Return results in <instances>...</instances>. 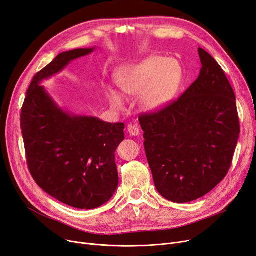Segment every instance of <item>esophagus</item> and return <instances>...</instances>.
Returning <instances> with one entry per match:
<instances>
[{
    "label": "esophagus",
    "mask_w": 256,
    "mask_h": 256,
    "mask_svg": "<svg viewBox=\"0 0 256 256\" xmlns=\"http://www.w3.org/2000/svg\"><path fill=\"white\" fill-rule=\"evenodd\" d=\"M128 134L130 136H138V135H140V130L135 124H130L128 126Z\"/></svg>",
    "instance_id": "esophagus-1"
}]
</instances>
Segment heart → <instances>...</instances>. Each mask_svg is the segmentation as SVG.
I'll return each mask as SVG.
<instances>
[{"label": "heart", "instance_id": "heart-1", "mask_svg": "<svg viewBox=\"0 0 256 256\" xmlns=\"http://www.w3.org/2000/svg\"><path fill=\"white\" fill-rule=\"evenodd\" d=\"M181 80V70L176 62L164 58H150L136 64L126 66L116 74V82L126 96H138L141 106L146 110H156L168 104L178 90ZM110 102L116 108H122V95L108 88Z\"/></svg>", "mask_w": 256, "mask_h": 256}]
</instances>
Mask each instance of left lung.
<instances>
[{"instance_id":"1","label":"left lung","mask_w":256,"mask_h":256,"mask_svg":"<svg viewBox=\"0 0 256 256\" xmlns=\"http://www.w3.org/2000/svg\"><path fill=\"white\" fill-rule=\"evenodd\" d=\"M198 55L200 75L182 96L139 116L154 186L174 203L194 201L224 179L240 135L229 80L209 53L198 48Z\"/></svg>"}]
</instances>
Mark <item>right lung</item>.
<instances>
[{"label": "right lung", "instance_id": "right-lung-1", "mask_svg": "<svg viewBox=\"0 0 256 256\" xmlns=\"http://www.w3.org/2000/svg\"><path fill=\"white\" fill-rule=\"evenodd\" d=\"M93 51L74 49L58 54L33 77L20 113L32 178L44 192L78 209L97 208L115 194V152L124 139V124L64 112L40 84Z\"/></svg>", "mask_w": 256, "mask_h": 256}]
</instances>
